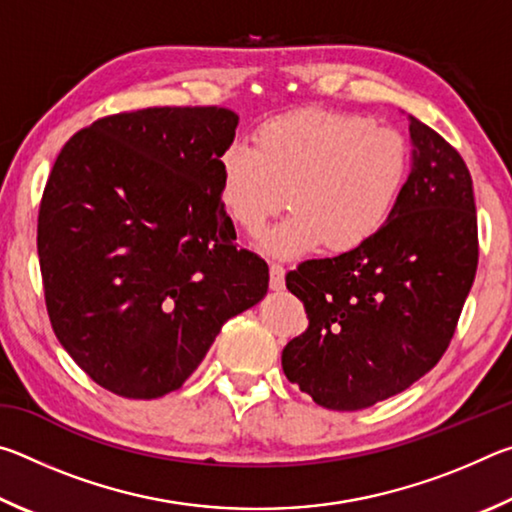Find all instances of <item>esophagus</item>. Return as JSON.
Here are the masks:
<instances>
[{
    "instance_id": "obj_1",
    "label": "esophagus",
    "mask_w": 512,
    "mask_h": 512,
    "mask_svg": "<svg viewBox=\"0 0 512 512\" xmlns=\"http://www.w3.org/2000/svg\"><path fill=\"white\" fill-rule=\"evenodd\" d=\"M268 273H271V280H268V284H271L273 291H282L284 289V266L280 264H271V268H268Z\"/></svg>"
}]
</instances>
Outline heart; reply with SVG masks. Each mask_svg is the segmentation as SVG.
I'll return each instance as SVG.
<instances>
[{"label":"heart","mask_w":512,"mask_h":512,"mask_svg":"<svg viewBox=\"0 0 512 512\" xmlns=\"http://www.w3.org/2000/svg\"><path fill=\"white\" fill-rule=\"evenodd\" d=\"M221 203L250 237L282 207H293L262 241L268 255L293 259L325 244L350 253L391 219L409 178L406 137L354 112L298 110L266 121L255 149L221 153Z\"/></svg>","instance_id":"obj_1"}]
</instances>
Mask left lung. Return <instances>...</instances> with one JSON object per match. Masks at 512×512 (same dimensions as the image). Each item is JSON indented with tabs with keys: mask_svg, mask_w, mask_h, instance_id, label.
Returning a JSON list of instances; mask_svg holds the SVG:
<instances>
[{
	"mask_svg": "<svg viewBox=\"0 0 512 512\" xmlns=\"http://www.w3.org/2000/svg\"><path fill=\"white\" fill-rule=\"evenodd\" d=\"M411 171L368 244L287 273L309 327L282 350L291 384L332 411H359L443 357L479 264L472 176L452 144L409 115Z\"/></svg>",
	"mask_w": 512,
	"mask_h": 512,
	"instance_id": "1",
	"label": "left lung"
}]
</instances>
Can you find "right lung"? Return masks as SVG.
<instances>
[{"label":"right lung","mask_w":512,"mask_h":512,"mask_svg":"<svg viewBox=\"0 0 512 512\" xmlns=\"http://www.w3.org/2000/svg\"><path fill=\"white\" fill-rule=\"evenodd\" d=\"M228 108L103 117L58 153L38 214L45 302L58 341L106 391H178L223 323L257 305L268 266L237 248L221 203Z\"/></svg>","instance_id":"right-lung-1"}]
</instances>
